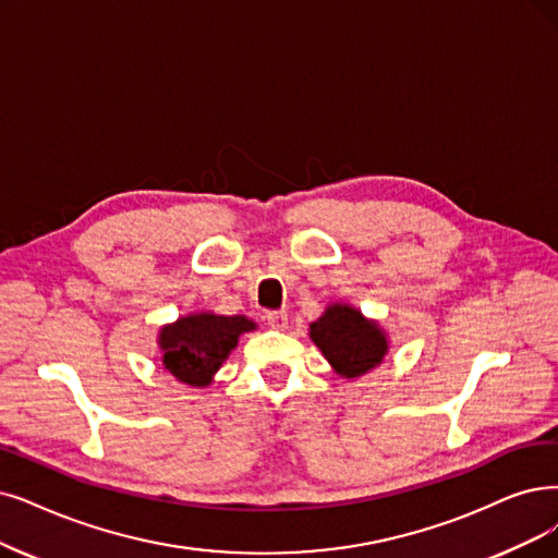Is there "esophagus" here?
<instances>
[{"label": "esophagus", "instance_id": "34e87169", "mask_svg": "<svg viewBox=\"0 0 558 558\" xmlns=\"http://www.w3.org/2000/svg\"><path fill=\"white\" fill-rule=\"evenodd\" d=\"M267 325H270L272 329L283 331L288 327V314L286 311H270V314H267Z\"/></svg>", "mask_w": 558, "mask_h": 558}]
</instances>
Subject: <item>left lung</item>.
I'll return each mask as SVG.
<instances>
[{
	"label": "left lung",
	"mask_w": 558,
	"mask_h": 558,
	"mask_svg": "<svg viewBox=\"0 0 558 558\" xmlns=\"http://www.w3.org/2000/svg\"><path fill=\"white\" fill-rule=\"evenodd\" d=\"M308 337L329 366L348 380L383 364L389 350L385 329L350 304H329L325 314L308 325Z\"/></svg>",
	"instance_id": "1"
}]
</instances>
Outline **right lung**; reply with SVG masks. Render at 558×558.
Segmentation results:
<instances>
[{
    "label": "right lung",
    "instance_id": "right-lung-1",
    "mask_svg": "<svg viewBox=\"0 0 558 558\" xmlns=\"http://www.w3.org/2000/svg\"><path fill=\"white\" fill-rule=\"evenodd\" d=\"M256 323L244 316H217L210 311L178 318L160 329L162 366L178 383L208 387L219 366L229 360L240 333L254 331Z\"/></svg>",
    "mask_w": 558,
    "mask_h": 558
}]
</instances>
